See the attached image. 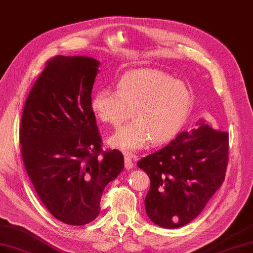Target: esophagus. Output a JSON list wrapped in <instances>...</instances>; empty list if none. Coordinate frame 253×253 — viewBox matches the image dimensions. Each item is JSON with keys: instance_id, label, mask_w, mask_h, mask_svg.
Instances as JSON below:
<instances>
[{"instance_id": "34e87169", "label": "esophagus", "mask_w": 253, "mask_h": 253, "mask_svg": "<svg viewBox=\"0 0 253 253\" xmlns=\"http://www.w3.org/2000/svg\"><path fill=\"white\" fill-rule=\"evenodd\" d=\"M124 160H125V168L127 170H130L131 168L133 167V163H132V159H131L130 155H125Z\"/></svg>"}]
</instances>
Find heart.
Here are the masks:
<instances>
[{
  "instance_id": "1",
  "label": "heart",
  "mask_w": 253,
  "mask_h": 253,
  "mask_svg": "<svg viewBox=\"0 0 253 253\" xmlns=\"http://www.w3.org/2000/svg\"><path fill=\"white\" fill-rule=\"evenodd\" d=\"M192 93L182 81L159 69L140 68L121 78L118 92L100 89L90 99V110L102 123L119 127L131 115L133 121L119 129L109 144L125 153L148 143H168L188 119Z\"/></svg>"
}]
</instances>
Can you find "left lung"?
I'll return each instance as SVG.
<instances>
[{"instance_id": "obj_1", "label": "left lung", "mask_w": 253, "mask_h": 253, "mask_svg": "<svg viewBox=\"0 0 253 253\" xmlns=\"http://www.w3.org/2000/svg\"><path fill=\"white\" fill-rule=\"evenodd\" d=\"M229 134L200 120L137 165L151 179L145 197L148 218L166 229L189 223L222 185Z\"/></svg>"}]
</instances>
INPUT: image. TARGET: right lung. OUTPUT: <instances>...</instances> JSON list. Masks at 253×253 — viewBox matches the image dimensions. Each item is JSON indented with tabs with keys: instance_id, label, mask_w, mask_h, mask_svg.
<instances>
[{
	"instance_id": "1",
	"label": "right lung",
	"mask_w": 253,
	"mask_h": 253,
	"mask_svg": "<svg viewBox=\"0 0 253 253\" xmlns=\"http://www.w3.org/2000/svg\"><path fill=\"white\" fill-rule=\"evenodd\" d=\"M99 65L88 56L53 57L32 87L22 112L25 170L51 215L70 225L96 219L103 189L124 169L120 151L102 152L90 110Z\"/></svg>"
}]
</instances>
